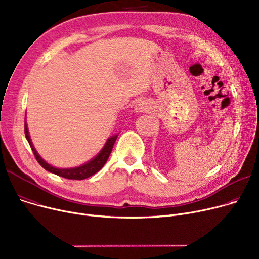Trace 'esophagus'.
Here are the masks:
<instances>
[{
  "instance_id": "esophagus-1",
  "label": "esophagus",
  "mask_w": 259,
  "mask_h": 259,
  "mask_svg": "<svg viewBox=\"0 0 259 259\" xmlns=\"http://www.w3.org/2000/svg\"><path fill=\"white\" fill-rule=\"evenodd\" d=\"M147 108H148V106H147V104L144 101H139L136 104V106H135V112L138 113V114L139 113H143V112H145L147 110Z\"/></svg>"
}]
</instances>
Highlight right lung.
<instances>
[{
  "label": "right lung",
  "mask_w": 259,
  "mask_h": 259,
  "mask_svg": "<svg viewBox=\"0 0 259 259\" xmlns=\"http://www.w3.org/2000/svg\"><path fill=\"white\" fill-rule=\"evenodd\" d=\"M25 134H26V139L28 140V142L32 148V151L36 157L37 162L40 164L47 171L61 176V177L67 178V180H77V181L85 180V178L95 174L96 172H98L104 167V165L108 161V158L111 154V151L113 149L114 143L118 137V135L111 136L107 140L104 147L102 148V150L99 151L89 162H87L81 166H78V167H74V168H56V167L50 165L49 163H47L35 149L31 138H30V135H29L28 125H27L26 121H25Z\"/></svg>",
  "instance_id": "add662e5"
}]
</instances>
